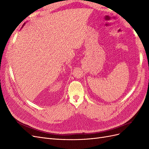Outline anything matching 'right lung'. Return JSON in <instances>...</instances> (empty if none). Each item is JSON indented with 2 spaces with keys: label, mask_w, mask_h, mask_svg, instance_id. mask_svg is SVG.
Listing matches in <instances>:
<instances>
[{
  "label": "right lung",
  "mask_w": 149,
  "mask_h": 149,
  "mask_svg": "<svg viewBox=\"0 0 149 149\" xmlns=\"http://www.w3.org/2000/svg\"><path fill=\"white\" fill-rule=\"evenodd\" d=\"M25 23H24V25H22V28H23V27H24V25H25Z\"/></svg>",
  "instance_id": "add662e5"
}]
</instances>
